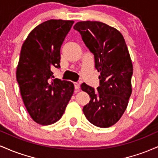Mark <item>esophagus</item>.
Listing matches in <instances>:
<instances>
[{
	"instance_id": "34e87169",
	"label": "esophagus",
	"mask_w": 158,
	"mask_h": 158,
	"mask_svg": "<svg viewBox=\"0 0 158 158\" xmlns=\"http://www.w3.org/2000/svg\"><path fill=\"white\" fill-rule=\"evenodd\" d=\"M74 89H75L76 90H79L80 89V84L78 83H74Z\"/></svg>"
}]
</instances>
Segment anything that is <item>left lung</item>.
Listing matches in <instances>:
<instances>
[{"label":"left lung","mask_w":158,"mask_h":158,"mask_svg":"<svg viewBox=\"0 0 158 158\" xmlns=\"http://www.w3.org/2000/svg\"><path fill=\"white\" fill-rule=\"evenodd\" d=\"M74 29L94 54L95 69L100 72L97 90L81 85L90 97L83 111L95 126L110 127L125 113L132 93L133 65L125 39L116 28L100 22H79Z\"/></svg>","instance_id":"obj_1"}]
</instances>
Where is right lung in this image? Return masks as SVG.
Masks as SVG:
<instances>
[{"label":"right lung","mask_w":158,"mask_h":158,"mask_svg":"<svg viewBox=\"0 0 158 158\" xmlns=\"http://www.w3.org/2000/svg\"><path fill=\"white\" fill-rule=\"evenodd\" d=\"M74 21L51 20L38 25L23 43L16 79L27 110L42 125L55 123L74 93L73 83L54 78L51 69L60 68V48Z\"/></svg>","instance_id":"1"}]
</instances>
